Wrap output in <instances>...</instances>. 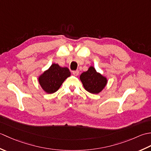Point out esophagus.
Masks as SVG:
<instances>
[{
	"label": "esophagus",
	"mask_w": 151,
	"mask_h": 151,
	"mask_svg": "<svg viewBox=\"0 0 151 151\" xmlns=\"http://www.w3.org/2000/svg\"><path fill=\"white\" fill-rule=\"evenodd\" d=\"M73 75H75V76H78L79 74V71L78 70H74V71H73Z\"/></svg>",
	"instance_id": "esophagus-1"
}]
</instances>
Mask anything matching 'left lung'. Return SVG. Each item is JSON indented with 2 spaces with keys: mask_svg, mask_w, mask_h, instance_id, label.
<instances>
[{
  "mask_svg": "<svg viewBox=\"0 0 151 151\" xmlns=\"http://www.w3.org/2000/svg\"><path fill=\"white\" fill-rule=\"evenodd\" d=\"M86 91L93 94H98L103 89L107 84V78L96 71L93 66L89 67L87 71L82 73L80 76Z\"/></svg>",
  "mask_w": 151,
  "mask_h": 151,
  "instance_id": "obj_1",
  "label": "left lung"
}]
</instances>
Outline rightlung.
Wrapping results in <instances>:
<instances>
[{
	"instance_id": "1",
	"label": "right lung",
	"mask_w": 151,
	"mask_h": 151,
	"mask_svg": "<svg viewBox=\"0 0 151 151\" xmlns=\"http://www.w3.org/2000/svg\"><path fill=\"white\" fill-rule=\"evenodd\" d=\"M70 73L67 67H62L58 64L52 63L49 69L41 75L38 81L43 90L47 93L57 91L64 81L70 76Z\"/></svg>"
}]
</instances>
